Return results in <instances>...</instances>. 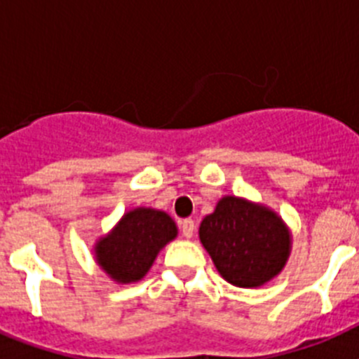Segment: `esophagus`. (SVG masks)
I'll return each mask as SVG.
<instances>
[{"label":"esophagus","mask_w":359,"mask_h":359,"mask_svg":"<svg viewBox=\"0 0 359 359\" xmlns=\"http://www.w3.org/2000/svg\"><path fill=\"white\" fill-rule=\"evenodd\" d=\"M180 226H182L183 237H187V239H190V237L194 236L196 224H194V221H192V219H183L182 223H180Z\"/></svg>","instance_id":"1"}]
</instances>
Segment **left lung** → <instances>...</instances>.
Here are the masks:
<instances>
[{
  "label": "left lung",
  "mask_w": 359,
  "mask_h": 359,
  "mask_svg": "<svg viewBox=\"0 0 359 359\" xmlns=\"http://www.w3.org/2000/svg\"><path fill=\"white\" fill-rule=\"evenodd\" d=\"M199 239L224 280L239 287L262 286L284 268L290 231L277 214L226 196L203 219Z\"/></svg>",
  "instance_id": "8db88e82"
}]
</instances>
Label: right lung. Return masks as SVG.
<instances>
[{
	"instance_id": "right-lung-1",
	"label": "right lung",
	"mask_w": 359,
	"mask_h": 359,
	"mask_svg": "<svg viewBox=\"0 0 359 359\" xmlns=\"http://www.w3.org/2000/svg\"><path fill=\"white\" fill-rule=\"evenodd\" d=\"M176 233V224L165 212L136 208L123 215L118 226L98 243L97 261L116 282L140 280L158 252Z\"/></svg>"
}]
</instances>
